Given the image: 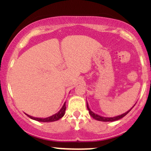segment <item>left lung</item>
Instances as JSON below:
<instances>
[{
    "label": "left lung",
    "mask_w": 151,
    "mask_h": 151,
    "mask_svg": "<svg viewBox=\"0 0 151 151\" xmlns=\"http://www.w3.org/2000/svg\"><path fill=\"white\" fill-rule=\"evenodd\" d=\"M134 106L132 107V108H131L130 110H128V111H126L125 113H124V114H122L121 115H119V116H114V117H105V116H99V115L96 114H95V113H93V111H91V110L89 108V106L88 105V102H87V108L88 110V112H89V114L91 115V116H92V117L94 119H96V120H98V121H102V122H114V121H116V120H119V119H122V117H124V116H125L126 114H128V113L131 111V110L133 108H134Z\"/></svg>",
    "instance_id": "left-lung-1"
}]
</instances>
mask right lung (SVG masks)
Here are the masks:
<instances>
[{
  "mask_svg": "<svg viewBox=\"0 0 151 151\" xmlns=\"http://www.w3.org/2000/svg\"><path fill=\"white\" fill-rule=\"evenodd\" d=\"M65 109H66V106H65V102H64L63 105L61 108V109L58 111V113H56L55 114L52 115V116H49V117L46 118H37V117H34V116H30V115H27L29 118L34 119V120L38 121V122H55V121L59 120L60 119L63 117L64 116L65 113Z\"/></svg>",
  "mask_w": 151,
  "mask_h": 151,
  "instance_id": "add662e5",
  "label": "right lung"
}]
</instances>
